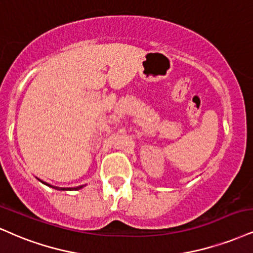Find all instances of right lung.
Instances as JSON below:
<instances>
[{
  "label": "right lung",
  "instance_id": "right-lung-1",
  "mask_svg": "<svg viewBox=\"0 0 253 253\" xmlns=\"http://www.w3.org/2000/svg\"><path fill=\"white\" fill-rule=\"evenodd\" d=\"M45 184V182H44ZM84 186H79V187H74V188H61V190H79V188H82Z\"/></svg>",
  "mask_w": 253,
  "mask_h": 253
}]
</instances>
